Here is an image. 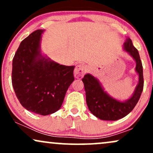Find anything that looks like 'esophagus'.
I'll use <instances>...</instances> for the list:
<instances>
[{"label":"esophagus","mask_w":153,"mask_h":153,"mask_svg":"<svg viewBox=\"0 0 153 153\" xmlns=\"http://www.w3.org/2000/svg\"><path fill=\"white\" fill-rule=\"evenodd\" d=\"M87 72V68L82 64H80L76 66L74 71V75L76 78H80L83 76Z\"/></svg>","instance_id":"34e87169"}]
</instances>
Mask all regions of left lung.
<instances>
[{
    "mask_svg": "<svg viewBox=\"0 0 153 153\" xmlns=\"http://www.w3.org/2000/svg\"><path fill=\"white\" fill-rule=\"evenodd\" d=\"M124 49L136 62V71L139 74V83L134 94L124 102L117 101L104 92L99 80L90 74L84 75L82 79L86 95V103L89 110L96 117L102 120L117 121L129 114L137 103L144 86L143 70L137 50L133 46L131 40L127 39Z\"/></svg>",
    "mask_w": 153,
    "mask_h": 153,
    "instance_id": "1",
    "label": "left lung"
}]
</instances>
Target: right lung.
I'll return each instance as SVG.
<instances>
[{"label": "right lung", "instance_id": "obj_1", "mask_svg": "<svg viewBox=\"0 0 153 153\" xmlns=\"http://www.w3.org/2000/svg\"><path fill=\"white\" fill-rule=\"evenodd\" d=\"M42 29H37L21 42L12 64V85L23 107L46 116L60 108L74 80L75 66L54 62L42 55Z\"/></svg>", "mask_w": 153, "mask_h": 153}]
</instances>
